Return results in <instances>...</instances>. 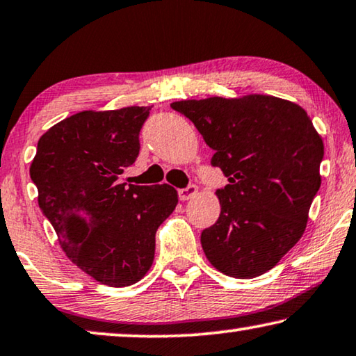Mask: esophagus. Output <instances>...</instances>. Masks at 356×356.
I'll return each instance as SVG.
<instances>
[{"instance_id":"34e87169","label":"esophagus","mask_w":356,"mask_h":356,"mask_svg":"<svg viewBox=\"0 0 356 356\" xmlns=\"http://www.w3.org/2000/svg\"><path fill=\"white\" fill-rule=\"evenodd\" d=\"M198 195V187L196 185H188L187 188H180L179 190V198L180 201H188L191 198Z\"/></svg>"}]
</instances>
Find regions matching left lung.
Masks as SVG:
<instances>
[{
  "mask_svg": "<svg viewBox=\"0 0 356 356\" xmlns=\"http://www.w3.org/2000/svg\"><path fill=\"white\" fill-rule=\"evenodd\" d=\"M216 150L220 217L201 233L206 258L236 279L258 277L301 239L321 184L323 140L307 112L269 95L176 101Z\"/></svg>",
  "mask_w": 356,
  "mask_h": 356,
  "instance_id": "obj_1",
  "label": "left lung"
}]
</instances>
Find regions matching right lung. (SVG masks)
<instances>
[{"label": "right lung", "mask_w": 356, "mask_h": 356, "mask_svg": "<svg viewBox=\"0 0 356 356\" xmlns=\"http://www.w3.org/2000/svg\"><path fill=\"white\" fill-rule=\"evenodd\" d=\"M149 111L77 112L39 138L30 166L39 207L66 257L109 286L133 285L149 273L156 229L179 202L168 184H118L139 155Z\"/></svg>", "instance_id": "add662e5"}]
</instances>
